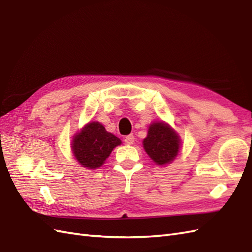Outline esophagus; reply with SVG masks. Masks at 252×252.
Wrapping results in <instances>:
<instances>
[{"label":"esophagus","instance_id":"34e87169","mask_svg":"<svg viewBox=\"0 0 252 252\" xmlns=\"http://www.w3.org/2000/svg\"><path fill=\"white\" fill-rule=\"evenodd\" d=\"M134 140H135V138H134V136H133L132 134L131 135H127V136L125 137V144H126V145H133L134 144Z\"/></svg>","mask_w":252,"mask_h":252}]
</instances>
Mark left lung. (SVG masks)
<instances>
[{
	"instance_id": "1",
	"label": "left lung",
	"mask_w": 252,
	"mask_h": 252,
	"mask_svg": "<svg viewBox=\"0 0 252 252\" xmlns=\"http://www.w3.org/2000/svg\"><path fill=\"white\" fill-rule=\"evenodd\" d=\"M144 149L154 163L165 166L172 163L181 148L179 134L165 121H154L143 140Z\"/></svg>"
}]
</instances>
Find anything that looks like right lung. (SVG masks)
<instances>
[{
    "label": "right lung",
    "mask_w": 252,
    "mask_h": 252,
    "mask_svg": "<svg viewBox=\"0 0 252 252\" xmlns=\"http://www.w3.org/2000/svg\"><path fill=\"white\" fill-rule=\"evenodd\" d=\"M122 141L105 130L98 121H90L77 131L72 137L71 150L82 167L96 169L105 163L114 148Z\"/></svg>",
    "instance_id": "1"
}]
</instances>
